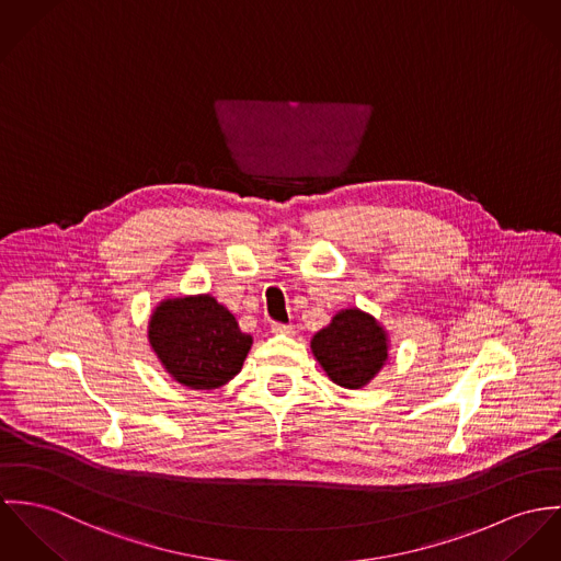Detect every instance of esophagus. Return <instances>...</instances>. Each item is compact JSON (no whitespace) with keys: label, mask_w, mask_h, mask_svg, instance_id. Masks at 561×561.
<instances>
[{"label":"esophagus","mask_w":561,"mask_h":561,"mask_svg":"<svg viewBox=\"0 0 561 561\" xmlns=\"http://www.w3.org/2000/svg\"><path fill=\"white\" fill-rule=\"evenodd\" d=\"M271 333H275V335H290V333H293V327H290V324L273 322V324H271Z\"/></svg>","instance_id":"obj_1"}]
</instances>
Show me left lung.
I'll list each match as a JSON object with an SVG mask.
<instances>
[{
  "mask_svg": "<svg viewBox=\"0 0 561 561\" xmlns=\"http://www.w3.org/2000/svg\"><path fill=\"white\" fill-rule=\"evenodd\" d=\"M311 353L327 376L346 389H362L389 359V335L373 313L340 310L310 342Z\"/></svg>",
  "mask_w": 561,
  "mask_h": 561,
  "instance_id": "8db88e82",
  "label": "left lung"
}]
</instances>
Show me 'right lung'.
<instances>
[{"mask_svg":"<svg viewBox=\"0 0 561 561\" xmlns=\"http://www.w3.org/2000/svg\"><path fill=\"white\" fill-rule=\"evenodd\" d=\"M148 342L163 370L188 389H217L241 373L253 337L210 295L163 299L148 320Z\"/></svg>","mask_w":561,"mask_h":561,"instance_id":"1","label":"right lung"}]
</instances>
